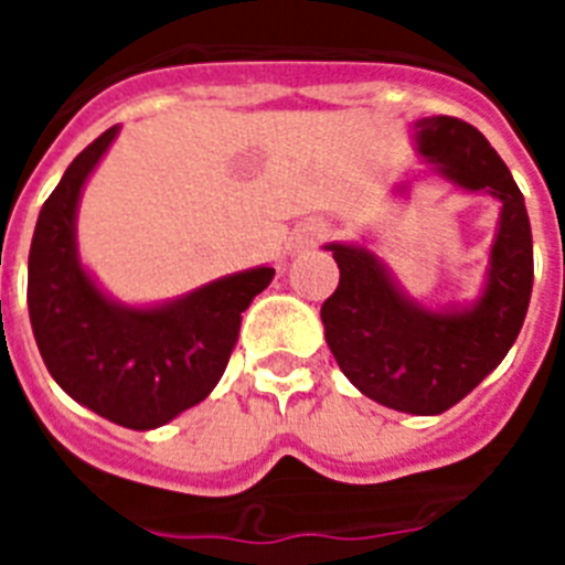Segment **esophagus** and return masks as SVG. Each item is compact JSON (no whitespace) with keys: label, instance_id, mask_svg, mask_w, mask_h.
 Here are the masks:
<instances>
[{"label":"esophagus","instance_id":"obj_1","mask_svg":"<svg viewBox=\"0 0 565 565\" xmlns=\"http://www.w3.org/2000/svg\"><path fill=\"white\" fill-rule=\"evenodd\" d=\"M328 232H331V228H328L322 221L302 223V226L297 228V246H317L319 239L328 237Z\"/></svg>","mask_w":565,"mask_h":565}]
</instances>
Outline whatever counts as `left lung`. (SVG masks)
I'll return each instance as SVG.
<instances>
[{
	"label": "left lung",
	"mask_w": 565,
	"mask_h": 565,
	"mask_svg": "<svg viewBox=\"0 0 565 565\" xmlns=\"http://www.w3.org/2000/svg\"><path fill=\"white\" fill-rule=\"evenodd\" d=\"M427 169L393 186L411 201L413 186L438 178L458 192L498 201L495 237L476 299L424 306L404 291L367 243H326L339 286L322 302L326 342L359 393L411 416H438L495 371L526 319L532 297V226L526 203L501 154L472 124L430 115L411 124Z\"/></svg>",
	"instance_id": "left-lung-1"
}]
</instances>
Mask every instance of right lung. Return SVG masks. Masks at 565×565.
I'll use <instances>...</instances> for the list:
<instances>
[{"label":"right lung","instance_id":"1","mask_svg":"<svg viewBox=\"0 0 565 565\" xmlns=\"http://www.w3.org/2000/svg\"><path fill=\"white\" fill-rule=\"evenodd\" d=\"M118 129L78 152L39 212L28 311L50 376L73 402L129 430H154L221 382L243 311L271 286L274 268L226 274L163 302L115 299L82 263L76 223L84 186Z\"/></svg>","mask_w":565,"mask_h":565}]
</instances>
